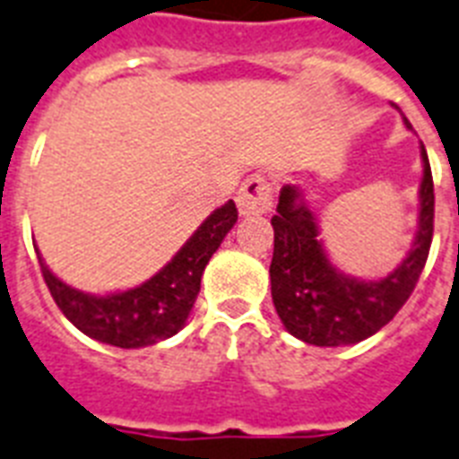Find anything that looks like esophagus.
<instances>
[{"mask_svg": "<svg viewBox=\"0 0 459 459\" xmlns=\"http://www.w3.org/2000/svg\"><path fill=\"white\" fill-rule=\"evenodd\" d=\"M273 194L274 185L265 175H251V178L241 185L237 194V206L241 215H263L273 208Z\"/></svg>", "mask_w": 459, "mask_h": 459, "instance_id": "obj_1", "label": "esophagus"}]
</instances>
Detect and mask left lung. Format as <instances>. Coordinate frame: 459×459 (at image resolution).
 I'll use <instances>...</instances> for the list:
<instances>
[{"instance_id":"obj_1","label":"left lung","mask_w":459,"mask_h":459,"mask_svg":"<svg viewBox=\"0 0 459 459\" xmlns=\"http://www.w3.org/2000/svg\"><path fill=\"white\" fill-rule=\"evenodd\" d=\"M405 126L410 127L408 118ZM420 225L408 258L384 280L362 281L339 273L317 241V220L296 186L280 192L273 215L274 253L270 263L273 303L289 333L313 346H348L394 320L415 291L434 237V178L421 146Z\"/></svg>"}]
</instances>
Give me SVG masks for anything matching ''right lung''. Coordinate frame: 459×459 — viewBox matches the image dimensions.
I'll use <instances>...</instances> for the list:
<instances>
[{
    "label": "right lung",
    "instance_id": "obj_1",
    "mask_svg": "<svg viewBox=\"0 0 459 459\" xmlns=\"http://www.w3.org/2000/svg\"><path fill=\"white\" fill-rule=\"evenodd\" d=\"M239 218L234 201L215 208L186 244L152 280L111 296H90L51 274L39 258L42 277L58 310L82 333L118 348L153 346L185 327L199 296L208 260Z\"/></svg>",
    "mask_w": 459,
    "mask_h": 459
}]
</instances>
